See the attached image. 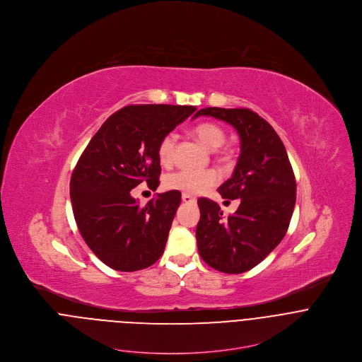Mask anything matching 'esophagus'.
Segmentation results:
<instances>
[{
  "label": "esophagus",
  "instance_id": "obj_1",
  "mask_svg": "<svg viewBox=\"0 0 362 362\" xmlns=\"http://www.w3.org/2000/svg\"><path fill=\"white\" fill-rule=\"evenodd\" d=\"M182 202H185V204H195L197 199L189 197V195H187V194H182Z\"/></svg>",
  "mask_w": 362,
  "mask_h": 362
}]
</instances>
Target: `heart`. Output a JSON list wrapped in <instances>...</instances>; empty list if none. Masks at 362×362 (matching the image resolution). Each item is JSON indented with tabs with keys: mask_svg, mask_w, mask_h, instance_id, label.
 <instances>
[{
	"mask_svg": "<svg viewBox=\"0 0 362 362\" xmlns=\"http://www.w3.org/2000/svg\"><path fill=\"white\" fill-rule=\"evenodd\" d=\"M194 135L209 151H216L223 146L226 141L224 129L214 122H202L194 128ZM177 135L174 132L165 134L157 148V156L161 164H170L174 157ZM218 181L214 170H178L165 178V187L170 189L181 191L187 195H198L207 191Z\"/></svg>",
	"mask_w": 362,
	"mask_h": 362,
	"instance_id": "1",
	"label": "heart"
}]
</instances>
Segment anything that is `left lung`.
I'll list each match as a JSON object with an SVG mask.
<instances>
[{
	"label": "left lung",
	"mask_w": 362,
	"mask_h": 362,
	"mask_svg": "<svg viewBox=\"0 0 362 362\" xmlns=\"http://www.w3.org/2000/svg\"><path fill=\"white\" fill-rule=\"evenodd\" d=\"M214 117L235 128L241 153L235 170L218 194L240 199L234 214L199 198L197 243L201 258L218 272L251 270L283 240L296 206L297 184L286 148L273 127L250 108L206 107L195 114Z\"/></svg>",
	"instance_id": "obj_1"
}]
</instances>
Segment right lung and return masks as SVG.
<instances>
[{
  "label": "right lung",
  "instance_id": "right-lung-1",
  "mask_svg": "<svg viewBox=\"0 0 362 362\" xmlns=\"http://www.w3.org/2000/svg\"><path fill=\"white\" fill-rule=\"evenodd\" d=\"M194 105L135 104L110 115L79 157L71 177V202L79 233L108 267L135 272L164 252L180 191L157 194L145 206L131 189L161 173V138L195 112Z\"/></svg>",
  "mask_w": 362,
  "mask_h": 362
}]
</instances>
